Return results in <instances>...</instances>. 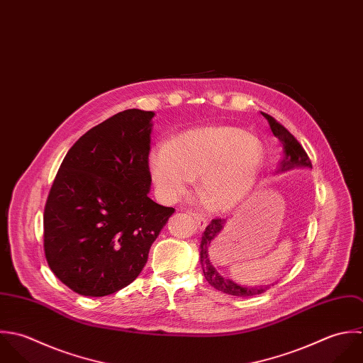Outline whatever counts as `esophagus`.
<instances>
[{"mask_svg":"<svg viewBox=\"0 0 363 363\" xmlns=\"http://www.w3.org/2000/svg\"><path fill=\"white\" fill-rule=\"evenodd\" d=\"M194 220H196V223H197L199 230H204V228L207 227V220H206L204 217H201V216H194Z\"/></svg>","mask_w":363,"mask_h":363,"instance_id":"34e87169","label":"esophagus"}]
</instances>
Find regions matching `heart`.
<instances>
[{
	"mask_svg": "<svg viewBox=\"0 0 363 363\" xmlns=\"http://www.w3.org/2000/svg\"><path fill=\"white\" fill-rule=\"evenodd\" d=\"M264 162L262 140L241 128L208 125L186 130L170 145L149 153V167L159 193L167 200L184 196L200 176L199 193L214 211L240 206L253 190Z\"/></svg>",
	"mask_w": 363,
	"mask_h": 363,
	"instance_id": "heart-1",
	"label": "heart"
}]
</instances>
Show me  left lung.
<instances>
[{
	"label": "left lung",
	"mask_w": 363,
	"mask_h": 363,
	"mask_svg": "<svg viewBox=\"0 0 363 363\" xmlns=\"http://www.w3.org/2000/svg\"><path fill=\"white\" fill-rule=\"evenodd\" d=\"M263 114V113H262ZM263 117L267 120L270 129L273 132V135L276 138H279L281 146H283V159L280 162V167L277 170V173H283L287 170H291L294 167H308L313 169L310 157L307 156L306 150L303 149V146L298 143V140L279 122L276 121L273 117L263 114ZM227 221L221 220V218H216L213 220L206 231L203 233L201 237V243H200V263L203 267V273L206 280L217 290L231 294V296H240V297H250V296H256V294H262L263 291H266L270 284H262V286H241L240 283L227 279L224 276H221V273H218V270L213 266V263L210 262L208 257V249L211 247V245H214V241H217L225 227ZM273 286V284H272Z\"/></svg>",
	"instance_id": "8db88e82"
}]
</instances>
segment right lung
<instances>
[{
  "mask_svg": "<svg viewBox=\"0 0 363 363\" xmlns=\"http://www.w3.org/2000/svg\"><path fill=\"white\" fill-rule=\"evenodd\" d=\"M155 113L125 110L67 152L43 214L50 270L73 291L103 297L132 283L174 213L149 199Z\"/></svg>",
  "mask_w": 363,
  "mask_h": 363,
  "instance_id": "right-lung-1",
  "label": "right lung"
}]
</instances>
